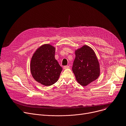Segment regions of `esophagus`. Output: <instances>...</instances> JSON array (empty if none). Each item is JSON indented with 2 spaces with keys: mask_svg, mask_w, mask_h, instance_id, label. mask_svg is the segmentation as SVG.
I'll return each mask as SVG.
<instances>
[{
  "mask_svg": "<svg viewBox=\"0 0 126 126\" xmlns=\"http://www.w3.org/2000/svg\"><path fill=\"white\" fill-rule=\"evenodd\" d=\"M70 68V67L69 66H64L63 67V69H69Z\"/></svg>",
  "mask_w": 126,
  "mask_h": 126,
  "instance_id": "esophagus-1",
  "label": "esophagus"
}]
</instances>
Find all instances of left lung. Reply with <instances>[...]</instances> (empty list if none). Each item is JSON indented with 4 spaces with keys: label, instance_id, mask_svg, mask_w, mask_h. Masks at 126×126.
<instances>
[{
    "label": "left lung",
    "instance_id": "obj_1",
    "mask_svg": "<svg viewBox=\"0 0 126 126\" xmlns=\"http://www.w3.org/2000/svg\"><path fill=\"white\" fill-rule=\"evenodd\" d=\"M75 53L72 71L77 81L81 85L86 86L100 76L98 58L94 51L86 45L76 50Z\"/></svg>",
    "mask_w": 126,
    "mask_h": 126
}]
</instances>
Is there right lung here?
I'll return each instance as SVG.
<instances>
[{
	"mask_svg": "<svg viewBox=\"0 0 126 126\" xmlns=\"http://www.w3.org/2000/svg\"><path fill=\"white\" fill-rule=\"evenodd\" d=\"M55 47L45 44L36 49L31 59L30 72L33 78L45 86L55 83L62 70L55 58Z\"/></svg>",
	"mask_w": 126,
	"mask_h": 126,
	"instance_id": "right-lung-1",
	"label": "right lung"
}]
</instances>
